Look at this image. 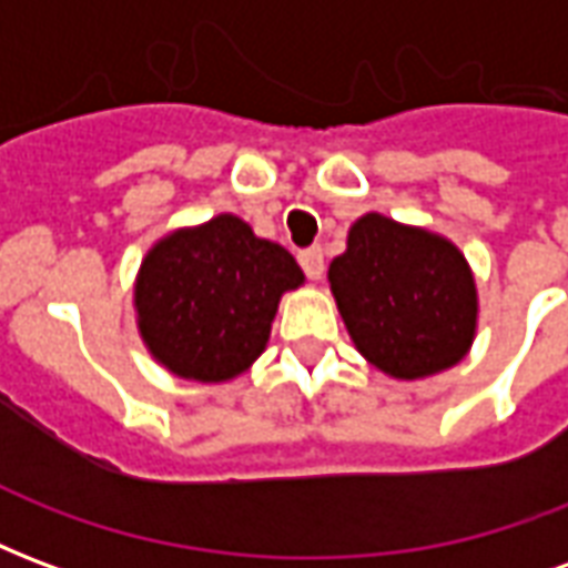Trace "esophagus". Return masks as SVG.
<instances>
[{
	"label": "esophagus",
	"instance_id": "1",
	"mask_svg": "<svg viewBox=\"0 0 568 568\" xmlns=\"http://www.w3.org/2000/svg\"><path fill=\"white\" fill-rule=\"evenodd\" d=\"M297 261H301V267H304V273H307L310 280H320L322 271H325V255H322V246L301 248V252H297Z\"/></svg>",
	"mask_w": 568,
	"mask_h": 568
}]
</instances>
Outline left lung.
Returning a JSON list of instances; mask_svg holds the SVG:
<instances>
[{
	"label": "left lung",
	"instance_id": "8db88e82",
	"mask_svg": "<svg viewBox=\"0 0 568 568\" xmlns=\"http://www.w3.org/2000/svg\"><path fill=\"white\" fill-rule=\"evenodd\" d=\"M328 280L358 353L398 381L450 368L471 346L475 280L444 236L371 212L353 224Z\"/></svg>",
	"mask_w": 568,
	"mask_h": 568
}]
</instances>
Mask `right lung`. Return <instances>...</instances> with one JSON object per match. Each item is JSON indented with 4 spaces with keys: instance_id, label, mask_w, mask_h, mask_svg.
<instances>
[{
    "instance_id": "obj_1",
    "label": "right lung",
    "mask_w": 568,
    "mask_h": 568,
    "mask_svg": "<svg viewBox=\"0 0 568 568\" xmlns=\"http://www.w3.org/2000/svg\"><path fill=\"white\" fill-rule=\"evenodd\" d=\"M301 283L297 261L236 215L175 231L142 261V341L185 381H231L264 353L280 297Z\"/></svg>"
}]
</instances>
